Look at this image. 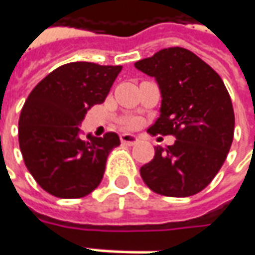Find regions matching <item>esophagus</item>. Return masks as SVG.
<instances>
[{
    "label": "esophagus",
    "mask_w": 255,
    "mask_h": 255,
    "mask_svg": "<svg viewBox=\"0 0 255 255\" xmlns=\"http://www.w3.org/2000/svg\"><path fill=\"white\" fill-rule=\"evenodd\" d=\"M120 139H121V144L124 145H135L138 142V138L135 135H129V134H123V135L120 136Z\"/></svg>",
    "instance_id": "1"
}]
</instances>
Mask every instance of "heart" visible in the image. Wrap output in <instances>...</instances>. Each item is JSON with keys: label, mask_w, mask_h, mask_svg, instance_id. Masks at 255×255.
Wrapping results in <instances>:
<instances>
[{"label": "heart", "mask_w": 255, "mask_h": 255, "mask_svg": "<svg viewBox=\"0 0 255 255\" xmlns=\"http://www.w3.org/2000/svg\"><path fill=\"white\" fill-rule=\"evenodd\" d=\"M128 127H131V124H128Z\"/></svg>", "instance_id": "b5f03b06"}]
</instances>
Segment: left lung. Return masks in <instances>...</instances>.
<instances>
[{"label": "left lung", "mask_w": 255, "mask_h": 255, "mask_svg": "<svg viewBox=\"0 0 255 255\" xmlns=\"http://www.w3.org/2000/svg\"><path fill=\"white\" fill-rule=\"evenodd\" d=\"M138 70L155 77L161 114L148 132L173 135L175 144L155 146L139 169L145 185L169 198L196 195L213 180L234 135V111L222 77L188 49L168 48L138 60Z\"/></svg>", "instance_id": "1"}]
</instances>
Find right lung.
Here are the masks:
<instances>
[{
    "mask_svg": "<svg viewBox=\"0 0 255 255\" xmlns=\"http://www.w3.org/2000/svg\"><path fill=\"white\" fill-rule=\"evenodd\" d=\"M123 66L66 63L35 86L23 104L18 138L23 162L48 193L63 199L87 196L100 185L107 156L119 146L116 132L82 139L87 110L106 100Z\"/></svg>",
    "mask_w": 255,
    "mask_h": 255,
    "instance_id": "1",
    "label": "right lung"
}]
</instances>
